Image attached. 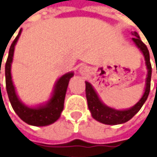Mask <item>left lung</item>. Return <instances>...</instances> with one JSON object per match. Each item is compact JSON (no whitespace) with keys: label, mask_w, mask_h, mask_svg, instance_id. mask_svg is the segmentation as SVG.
Returning a JSON list of instances; mask_svg holds the SVG:
<instances>
[{"label":"left lung","mask_w":157,"mask_h":157,"mask_svg":"<svg viewBox=\"0 0 157 157\" xmlns=\"http://www.w3.org/2000/svg\"><path fill=\"white\" fill-rule=\"evenodd\" d=\"M134 35L133 41L135 42V44L137 45V47L139 48L143 52L144 55V59H145V63L148 69V75H147V78H146V87H145V91L144 94L143 95L140 101L132 108L128 110H115L113 108H110L108 106L105 105L99 99V97L97 96L95 91L94 90L93 86L88 82H85V94H86V99H87V103H88V107L89 110L91 111L92 116L105 124H123L125 123L127 121H129L139 110L141 109L143 105L144 104V102L146 101L149 92H150V86H151V75H152V66H151V63H150V55H149V51L146 47V45L143 43L138 35L137 33L134 32L132 33Z\"/></svg>","instance_id":"obj_1"}]
</instances>
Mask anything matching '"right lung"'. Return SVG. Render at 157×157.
<instances>
[{
  "label": "right lung",
  "instance_id": "add662e5",
  "mask_svg": "<svg viewBox=\"0 0 157 157\" xmlns=\"http://www.w3.org/2000/svg\"><path fill=\"white\" fill-rule=\"evenodd\" d=\"M20 34H21V31L19 34L16 36L13 44H11V47L9 50V55L5 63V82H6V91L8 94V97L13 110L22 121H24L28 124H32L35 126L48 125L54 123L61 115V113L63 109L67 86L70 79L74 75V73L66 74L58 80L55 85L52 97L48 102L46 105L38 108H30L22 105L16 95L14 86L12 81V75H11V63L13 62L14 46L20 37Z\"/></svg>",
  "mask_w": 157,
  "mask_h": 157
}]
</instances>
